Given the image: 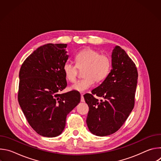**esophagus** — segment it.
<instances>
[{
	"label": "esophagus",
	"mask_w": 161,
	"mask_h": 161,
	"mask_svg": "<svg viewBox=\"0 0 161 161\" xmlns=\"http://www.w3.org/2000/svg\"><path fill=\"white\" fill-rule=\"evenodd\" d=\"M81 102H85V99H84L83 94H81Z\"/></svg>",
	"instance_id": "esophagus-1"
}]
</instances>
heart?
I'll use <instances>...</instances> for the list:
<instances>
[{"label":"heart","mask_w":161,"mask_h":161,"mask_svg":"<svg viewBox=\"0 0 161 161\" xmlns=\"http://www.w3.org/2000/svg\"><path fill=\"white\" fill-rule=\"evenodd\" d=\"M75 65L67 62L64 64L63 71L65 78L70 82L76 80L78 70L83 71V79L72 85V90L83 92L92 86L95 81H103L109 74L111 69V60L105 54L92 48H85L75 57Z\"/></svg>","instance_id":"1"}]
</instances>
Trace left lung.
Instances as JSON below:
<instances>
[{
	"instance_id": "obj_1",
	"label": "left lung",
	"mask_w": 161,
	"mask_h": 161,
	"mask_svg": "<svg viewBox=\"0 0 161 161\" xmlns=\"http://www.w3.org/2000/svg\"><path fill=\"white\" fill-rule=\"evenodd\" d=\"M108 76L92 94L84 95L89 107L86 124L89 130L98 136L117 132L124 124L134 106L137 71L135 64L119 46L113 50ZM96 95L104 100L99 102Z\"/></svg>"
}]
</instances>
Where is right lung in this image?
<instances>
[{"label":"right lung","mask_w":161,"mask_h":161,"mask_svg":"<svg viewBox=\"0 0 161 161\" xmlns=\"http://www.w3.org/2000/svg\"><path fill=\"white\" fill-rule=\"evenodd\" d=\"M67 45L41 46L25 59L19 73V104L30 125L44 137L60 135L67 115L80 102L78 91L59 94L67 86L63 71L69 57Z\"/></svg>","instance_id":"obj_1"}]
</instances>
